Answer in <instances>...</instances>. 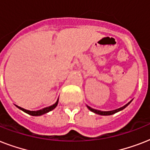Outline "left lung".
<instances>
[{
    "label": "left lung",
    "instance_id": "8db88e82",
    "mask_svg": "<svg viewBox=\"0 0 150 150\" xmlns=\"http://www.w3.org/2000/svg\"><path fill=\"white\" fill-rule=\"evenodd\" d=\"M131 102H132V100H131L130 102H128L126 105L123 106L122 107H120V108H118V109L114 110H110V111H101V110H99L93 109V108H92V107H89V106H87V107H88V109H89V110H91L92 112H93V113H95V114H100V115H111V114H115V113H117V112L121 111V110H122L123 109H125V107H127V106H128Z\"/></svg>",
    "mask_w": 150,
    "mask_h": 150
}]
</instances>
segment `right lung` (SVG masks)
<instances>
[{
  "mask_svg": "<svg viewBox=\"0 0 150 150\" xmlns=\"http://www.w3.org/2000/svg\"><path fill=\"white\" fill-rule=\"evenodd\" d=\"M57 103H58V100H57V102L55 103L54 104L52 105V106H50V107H45V108H43V109L42 110H34V111H31V110H25L24 109V108H22V107H18V106H17V105H15V106H16L18 108H19L20 110H22V111L25 112V113H27V114H29V115H32V116H40V115L47 114V113H48V112L52 110H54V108L57 106Z\"/></svg>",
  "mask_w": 150,
  "mask_h": 150,
  "instance_id": "1",
  "label": "right lung"
}]
</instances>
